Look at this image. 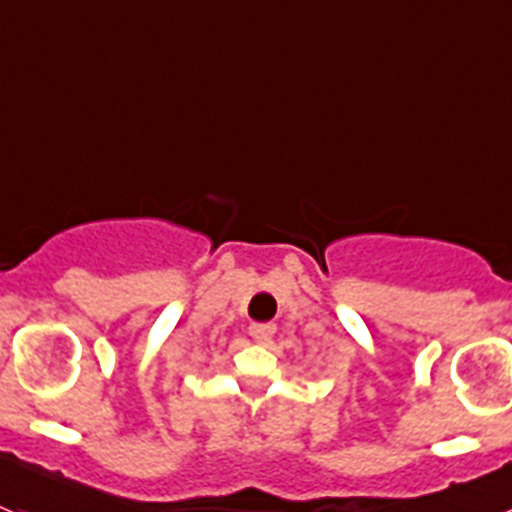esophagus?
Returning a JSON list of instances; mask_svg holds the SVG:
<instances>
[{
	"label": "esophagus",
	"instance_id": "34e87169",
	"mask_svg": "<svg viewBox=\"0 0 512 512\" xmlns=\"http://www.w3.org/2000/svg\"><path fill=\"white\" fill-rule=\"evenodd\" d=\"M277 327L272 322H262V324H250V337L255 339L257 344H267L272 337H275Z\"/></svg>",
	"mask_w": 512,
	"mask_h": 512
}]
</instances>
